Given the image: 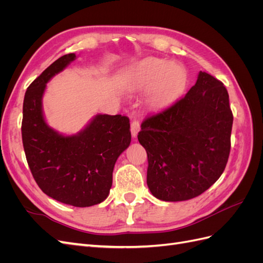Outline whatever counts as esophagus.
<instances>
[{
	"mask_svg": "<svg viewBox=\"0 0 263 263\" xmlns=\"http://www.w3.org/2000/svg\"><path fill=\"white\" fill-rule=\"evenodd\" d=\"M140 130V124L139 122L137 121V119H134V121L132 122L130 124V132H132V136L135 138L137 137L138 135V132Z\"/></svg>",
	"mask_w": 263,
	"mask_h": 263,
	"instance_id": "1",
	"label": "esophagus"
}]
</instances>
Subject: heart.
Wrapping results in <instances>:
<instances>
[{
  "mask_svg": "<svg viewBox=\"0 0 263 263\" xmlns=\"http://www.w3.org/2000/svg\"><path fill=\"white\" fill-rule=\"evenodd\" d=\"M187 74L182 65L157 57L142 59L127 69L122 78V85L127 90H145V104L157 110L169 105L184 90Z\"/></svg>",
  "mask_w": 263,
  "mask_h": 263,
  "instance_id": "obj_1",
  "label": "heart"
}]
</instances>
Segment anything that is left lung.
I'll list each match as a JSON object with an SVG mask.
<instances>
[{"label": "left lung", "mask_w": 263, "mask_h": 263, "mask_svg": "<svg viewBox=\"0 0 263 263\" xmlns=\"http://www.w3.org/2000/svg\"><path fill=\"white\" fill-rule=\"evenodd\" d=\"M233 119L226 87L202 71L184 98L146 118L138 140L147 151L151 194L179 202L212 186L228 160Z\"/></svg>", "instance_id": "8db88e82"}]
</instances>
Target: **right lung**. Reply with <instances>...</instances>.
Here are the masks:
<instances>
[{
	"label": "right lung",
	"instance_id": "add662e5",
	"mask_svg": "<svg viewBox=\"0 0 263 263\" xmlns=\"http://www.w3.org/2000/svg\"><path fill=\"white\" fill-rule=\"evenodd\" d=\"M77 59L68 53L33 81L23 104L22 138L31 174L43 192L76 208L102 203L109 194L117 158L130 145L129 118L97 114L74 135L46 122L43 98L51 79Z\"/></svg>",
	"mask_w": 263,
	"mask_h": 263
}]
</instances>
